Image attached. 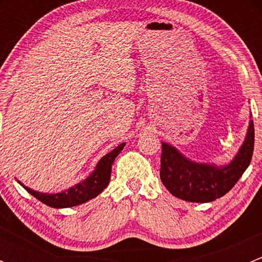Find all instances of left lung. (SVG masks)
<instances>
[{"mask_svg": "<svg viewBox=\"0 0 262 262\" xmlns=\"http://www.w3.org/2000/svg\"><path fill=\"white\" fill-rule=\"evenodd\" d=\"M253 142L255 129L251 114L244 143L227 165L196 162L172 144L162 142L161 181L179 199L191 203L213 202L227 194L247 170L252 158Z\"/></svg>", "mask_w": 262, "mask_h": 262, "instance_id": "8db88e82", "label": "left lung"}]
</instances>
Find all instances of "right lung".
Wrapping results in <instances>:
<instances>
[{"mask_svg": "<svg viewBox=\"0 0 262 262\" xmlns=\"http://www.w3.org/2000/svg\"><path fill=\"white\" fill-rule=\"evenodd\" d=\"M125 147V142L115 147L112 152L105 155L104 157L100 158L99 162L95 166L94 171L87 176L84 180L68 187V189L62 190L59 192H40L36 190L30 189L25 186L21 181L16 180L29 194L35 196L36 199L40 200L41 203L47 204L52 208H71L76 205L83 204L89 200L96 198L100 192L104 191L105 187L109 185L110 175H112V166L114 163L115 158L118 157L119 153Z\"/></svg>", "mask_w": 262, "mask_h": 262, "instance_id": "obj_1", "label": "right lung"}]
</instances>
